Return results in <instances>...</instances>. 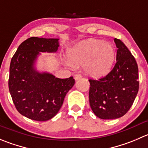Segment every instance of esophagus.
<instances>
[{"label": "esophagus", "mask_w": 148, "mask_h": 148, "mask_svg": "<svg viewBox=\"0 0 148 148\" xmlns=\"http://www.w3.org/2000/svg\"><path fill=\"white\" fill-rule=\"evenodd\" d=\"M82 77V76L81 74H76L75 77H74V79H75V80H78L79 79H81Z\"/></svg>", "instance_id": "1"}]
</instances>
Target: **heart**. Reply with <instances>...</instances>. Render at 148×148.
Wrapping results in <instances>:
<instances>
[{
	"mask_svg": "<svg viewBox=\"0 0 148 148\" xmlns=\"http://www.w3.org/2000/svg\"><path fill=\"white\" fill-rule=\"evenodd\" d=\"M115 49L110 42L101 40L90 39L82 41L70 48L68 56L71 60H65V63L73 67L72 63L83 64L85 74L93 77L105 75L114 63Z\"/></svg>",
	"mask_w": 148,
	"mask_h": 148,
	"instance_id": "1",
	"label": "heart"
}]
</instances>
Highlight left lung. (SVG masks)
I'll return each mask as SVG.
<instances>
[{"label":"left lung","mask_w":148,"mask_h":148,"mask_svg":"<svg viewBox=\"0 0 148 148\" xmlns=\"http://www.w3.org/2000/svg\"><path fill=\"white\" fill-rule=\"evenodd\" d=\"M116 63L112 70L98 80L89 79L90 105L98 118H119L129 110L139 90L136 60L127 47L114 38Z\"/></svg>","instance_id":"8db88e82"}]
</instances>
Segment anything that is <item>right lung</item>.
Here are the masks:
<instances>
[{
	"label": "right lung",
	"instance_id": "right-lung-1",
	"mask_svg": "<svg viewBox=\"0 0 148 148\" xmlns=\"http://www.w3.org/2000/svg\"><path fill=\"white\" fill-rule=\"evenodd\" d=\"M59 46V38L31 37L19 46L11 60L9 92L17 111L29 119L53 118L75 83L73 77L60 79L37 69L41 52L56 53Z\"/></svg>",
	"mask_w": 148,
	"mask_h": 148
}]
</instances>
